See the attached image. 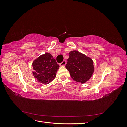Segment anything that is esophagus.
Returning <instances> with one entry per match:
<instances>
[{
	"label": "esophagus",
	"instance_id": "1",
	"mask_svg": "<svg viewBox=\"0 0 127 127\" xmlns=\"http://www.w3.org/2000/svg\"><path fill=\"white\" fill-rule=\"evenodd\" d=\"M66 64V60H64L62 63L60 64V65L61 66H64Z\"/></svg>",
	"mask_w": 127,
	"mask_h": 127
}]
</instances>
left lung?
Listing matches in <instances>:
<instances>
[{"label":"left lung","instance_id":"left-lung-1","mask_svg":"<svg viewBox=\"0 0 127 127\" xmlns=\"http://www.w3.org/2000/svg\"><path fill=\"white\" fill-rule=\"evenodd\" d=\"M66 65L71 78L82 84L85 83L94 71L93 61L90 57L77 50L69 53V58Z\"/></svg>","mask_w":127,"mask_h":127}]
</instances>
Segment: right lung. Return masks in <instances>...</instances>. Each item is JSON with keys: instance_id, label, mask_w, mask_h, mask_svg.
Returning <instances> with one entry per match:
<instances>
[{"instance_id": "right-lung-1", "label": "right lung", "mask_w": 127, "mask_h": 127, "mask_svg": "<svg viewBox=\"0 0 127 127\" xmlns=\"http://www.w3.org/2000/svg\"><path fill=\"white\" fill-rule=\"evenodd\" d=\"M32 67L34 77L39 82L47 85L55 78L59 66L50 53L47 52L34 60Z\"/></svg>"}]
</instances>
